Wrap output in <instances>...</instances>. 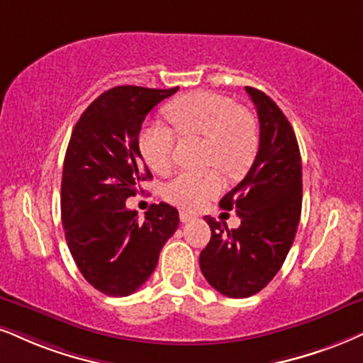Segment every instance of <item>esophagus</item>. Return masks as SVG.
<instances>
[{"label": "esophagus", "instance_id": "34e87169", "mask_svg": "<svg viewBox=\"0 0 363 363\" xmlns=\"http://www.w3.org/2000/svg\"><path fill=\"white\" fill-rule=\"evenodd\" d=\"M195 218H196L195 213H191V212H185V210H182V212H180V220H182L183 223L195 220Z\"/></svg>", "mask_w": 363, "mask_h": 363}]
</instances>
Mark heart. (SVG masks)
<instances>
[{
    "mask_svg": "<svg viewBox=\"0 0 363 363\" xmlns=\"http://www.w3.org/2000/svg\"><path fill=\"white\" fill-rule=\"evenodd\" d=\"M167 116L183 136L203 138V163L230 178L247 172L259 151V129L247 111L220 94L196 91L178 97L167 107ZM177 138L163 124H147L140 134V150L155 173L172 168ZM222 177L216 169L180 173L167 183L163 196L178 207L196 208L222 190Z\"/></svg>",
    "mask_w": 363,
    "mask_h": 363,
    "instance_id": "heart-1",
    "label": "heart"
}]
</instances>
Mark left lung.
<instances>
[{
    "instance_id": "8db88e82",
    "label": "left lung",
    "mask_w": 363,
    "mask_h": 363,
    "mask_svg": "<svg viewBox=\"0 0 363 363\" xmlns=\"http://www.w3.org/2000/svg\"><path fill=\"white\" fill-rule=\"evenodd\" d=\"M259 118V151L249 173L220 200L240 217L237 229L205 217L212 237L200 269L213 289L249 298L271 283L288 256L301 217V155L296 134L269 96L245 87Z\"/></svg>"
}]
</instances>
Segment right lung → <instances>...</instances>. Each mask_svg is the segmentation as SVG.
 Returning a JSON list of instances; mask_svg holds the SVG:
<instances>
[{
	"label": "right lung",
	"instance_id": "add662e5",
	"mask_svg": "<svg viewBox=\"0 0 363 363\" xmlns=\"http://www.w3.org/2000/svg\"><path fill=\"white\" fill-rule=\"evenodd\" d=\"M178 91L118 86L101 94L75 124L62 172V223L79 271L107 296H128L155 271L180 223L178 210L153 203L145 218L126 200L151 180L140 151L141 124Z\"/></svg>",
	"mask_w": 363,
	"mask_h": 363
}]
</instances>
